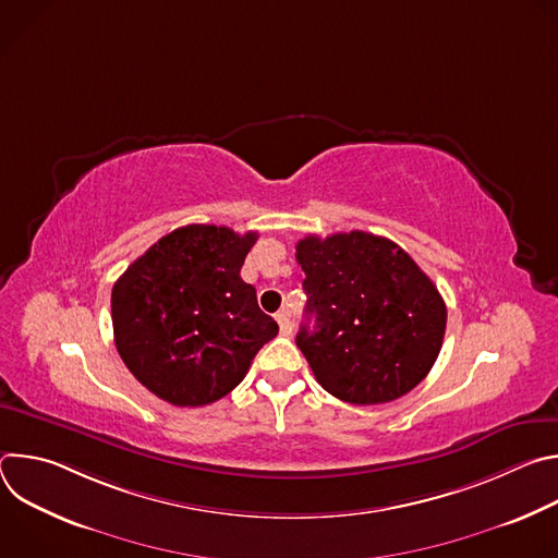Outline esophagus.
<instances>
[{
  "mask_svg": "<svg viewBox=\"0 0 558 558\" xmlns=\"http://www.w3.org/2000/svg\"><path fill=\"white\" fill-rule=\"evenodd\" d=\"M276 320H278V327H280L282 336H291L293 333V325L289 320V313L287 311H278L276 313Z\"/></svg>",
  "mask_w": 558,
  "mask_h": 558,
  "instance_id": "1",
  "label": "esophagus"
}]
</instances>
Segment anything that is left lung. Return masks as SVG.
<instances>
[{
	"instance_id": "left-lung-1",
	"label": "left lung",
	"mask_w": 558,
	"mask_h": 558,
	"mask_svg": "<svg viewBox=\"0 0 558 558\" xmlns=\"http://www.w3.org/2000/svg\"><path fill=\"white\" fill-rule=\"evenodd\" d=\"M295 258L308 298L295 344L315 379L357 407L411 392L446 333V304L433 280L400 245L366 231L304 235Z\"/></svg>"
}]
</instances>
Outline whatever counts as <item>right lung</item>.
<instances>
[{"mask_svg": "<svg viewBox=\"0 0 558 558\" xmlns=\"http://www.w3.org/2000/svg\"><path fill=\"white\" fill-rule=\"evenodd\" d=\"M256 231L187 225L136 258L112 289L114 344L130 373L174 407L218 402L278 336L241 278Z\"/></svg>", "mask_w": 558, "mask_h": 558, "instance_id": "1", "label": "right lung"}]
</instances>
